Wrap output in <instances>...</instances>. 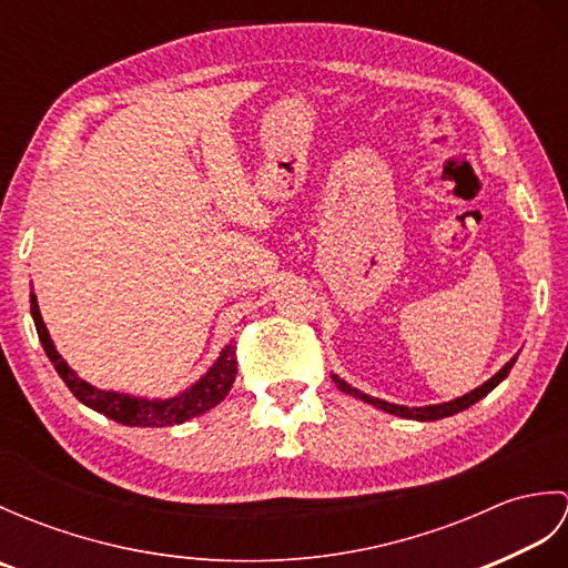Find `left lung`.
<instances>
[{
  "instance_id": "obj_1",
  "label": "left lung",
  "mask_w": 568,
  "mask_h": 568,
  "mask_svg": "<svg viewBox=\"0 0 568 568\" xmlns=\"http://www.w3.org/2000/svg\"><path fill=\"white\" fill-rule=\"evenodd\" d=\"M515 366V358H510L508 364H505L496 376H493L490 381H486L484 385H480V388H476V390H470V393H466V395H462V397H456V400H449V403H442V405H425V407H405V405H393V403H385V400H378V397H371V395H366V393H361V390H356V388H352V385H348L346 381H342L339 376H332V381L336 383V388H339L342 393H348V395H354V397H358V400H364V403H368V405H376L378 409H385V413H390V415H397V417H405V419H417V422H432V419H442V417H452V415H456V413H462V409H466V407H470L474 403H478L480 397H486L493 388H496L498 383H503L505 378H508V373H510V368Z\"/></svg>"
}]
</instances>
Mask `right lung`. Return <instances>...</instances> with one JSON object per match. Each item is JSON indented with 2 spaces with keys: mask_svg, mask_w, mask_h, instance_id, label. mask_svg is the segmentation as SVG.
Here are the masks:
<instances>
[{
  "mask_svg": "<svg viewBox=\"0 0 568 568\" xmlns=\"http://www.w3.org/2000/svg\"><path fill=\"white\" fill-rule=\"evenodd\" d=\"M31 317L36 324V332H39V339L43 344L45 356L51 358V364L55 366L58 376L63 378L70 393L75 395L82 405H88L94 409V413L119 422V425H129V427L183 425V422L197 417V415H204L214 405H220L229 395V390H232L234 378H236V346L226 344L222 348L220 358L212 364V368L204 373V376L195 385H190L185 393H180L175 397H165V400H159V397H155V400H151V397L100 390V388H94V385H90L88 381H82L78 373L65 364L63 356L58 354L51 334H48L45 324H43L41 310H39V303H36L33 293H31Z\"/></svg>",
  "mask_w": 568,
  "mask_h": 568,
  "instance_id": "obj_1",
  "label": "right lung"
}]
</instances>
